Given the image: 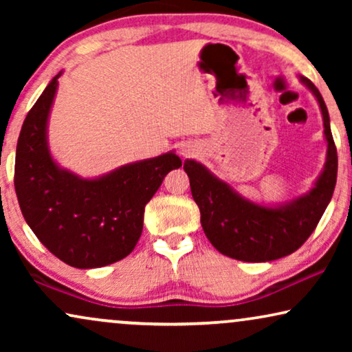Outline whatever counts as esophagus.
Listing matches in <instances>:
<instances>
[{
  "label": "esophagus",
  "instance_id": "esophagus-1",
  "mask_svg": "<svg viewBox=\"0 0 352 352\" xmlns=\"http://www.w3.org/2000/svg\"><path fill=\"white\" fill-rule=\"evenodd\" d=\"M182 155H184V157H192V155H194V148L184 147V148H182Z\"/></svg>",
  "mask_w": 352,
  "mask_h": 352
}]
</instances>
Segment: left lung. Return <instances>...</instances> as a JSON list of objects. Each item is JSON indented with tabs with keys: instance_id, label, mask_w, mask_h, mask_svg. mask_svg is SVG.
I'll list each match as a JSON object with an SVG mask.
<instances>
[{
	"instance_id": "left-lung-1",
	"label": "left lung",
	"mask_w": 352,
	"mask_h": 352,
	"mask_svg": "<svg viewBox=\"0 0 352 352\" xmlns=\"http://www.w3.org/2000/svg\"><path fill=\"white\" fill-rule=\"evenodd\" d=\"M301 81L319 100L324 133L329 142L325 170L306 195L278 208L242 199L195 160L184 162L190 192L200 208V223L211 245L226 256L247 263H264L292 254L309 239L330 204L338 173V155L331 136L330 117L319 89L311 80Z\"/></svg>"
}]
</instances>
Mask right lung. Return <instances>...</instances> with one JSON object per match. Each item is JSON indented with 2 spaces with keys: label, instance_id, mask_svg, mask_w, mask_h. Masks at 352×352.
I'll return each mask as SVG.
<instances>
[{
  "label": "right lung",
  "instance_id": "obj_1",
  "mask_svg": "<svg viewBox=\"0 0 352 352\" xmlns=\"http://www.w3.org/2000/svg\"><path fill=\"white\" fill-rule=\"evenodd\" d=\"M59 76L46 86L22 124L14 187L27 224L54 256L78 269L102 267L133 252L142 234L144 208L182 162L170 152L99 179H81L60 170L46 141Z\"/></svg>",
  "mask_w": 352,
  "mask_h": 352
}]
</instances>
